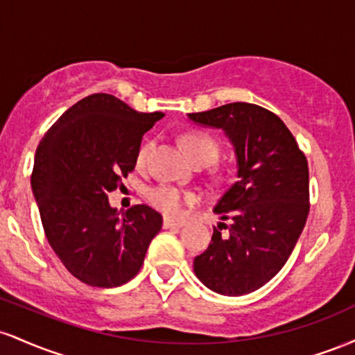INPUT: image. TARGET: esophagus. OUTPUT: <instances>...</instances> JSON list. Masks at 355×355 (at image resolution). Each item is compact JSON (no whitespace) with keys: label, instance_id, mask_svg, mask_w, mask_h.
I'll return each mask as SVG.
<instances>
[{"label":"esophagus","instance_id":"34e87169","mask_svg":"<svg viewBox=\"0 0 355 355\" xmlns=\"http://www.w3.org/2000/svg\"><path fill=\"white\" fill-rule=\"evenodd\" d=\"M185 223L180 222V220H172V218H165L164 220V227L165 229H182Z\"/></svg>","mask_w":355,"mask_h":355}]
</instances>
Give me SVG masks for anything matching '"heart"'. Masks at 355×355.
<instances>
[{"instance_id":"heart-1","label":"heart","mask_w":355,"mask_h":355,"mask_svg":"<svg viewBox=\"0 0 355 355\" xmlns=\"http://www.w3.org/2000/svg\"><path fill=\"white\" fill-rule=\"evenodd\" d=\"M182 145L195 164L200 160H207L211 164L218 155L217 141L205 133H187L182 138ZM146 153H148V145L141 146L140 152H138V164H144ZM148 200L157 210L164 211L170 217H177L185 211V207L193 200V197L173 185H158L148 191Z\"/></svg>"}]
</instances>
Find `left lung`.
I'll return each instance as SVG.
<instances>
[{
  "label": "left lung",
  "instance_id": "left-lung-1",
  "mask_svg": "<svg viewBox=\"0 0 355 355\" xmlns=\"http://www.w3.org/2000/svg\"><path fill=\"white\" fill-rule=\"evenodd\" d=\"M189 120L222 130L237 158V180L214 207L230 225L217 223L210 245L193 259V272L220 295L250 294L285 266L302 234L307 158L284 121L259 105L237 101L189 113Z\"/></svg>",
  "mask_w": 355,
  "mask_h": 355
}]
</instances>
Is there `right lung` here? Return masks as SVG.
<instances>
[{
    "label": "right lung",
    "mask_w": 355,
    "mask_h": 355,
    "mask_svg": "<svg viewBox=\"0 0 355 355\" xmlns=\"http://www.w3.org/2000/svg\"><path fill=\"white\" fill-rule=\"evenodd\" d=\"M164 116L95 93L68 108L36 148L31 190L44 234L68 272L92 287L132 280L162 229L158 211L135 205L121 214L108 191L135 168L141 138Z\"/></svg>",
    "instance_id": "1"
}]
</instances>
